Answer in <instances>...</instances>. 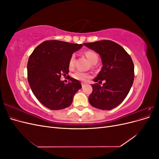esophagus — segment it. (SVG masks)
I'll return each instance as SVG.
<instances>
[{
  "instance_id": "34e87169",
  "label": "esophagus",
  "mask_w": 159,
  "mask_h": 159,
  "mask_svg": "<svg viewBox=\"0 0 159 159\" xmlns=\"http://www.w3.org/2000/svg\"><path fill=\"white\" fill-rule=\"evenodd\" d=\"M81 85H82V88H84V86L85 85V84H84V83H82V84H81Z\"/></svg>"
}]
</instances>
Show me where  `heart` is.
Listing matches in <instances>:
<instances>
[{
	"mask_svg": "<svg viewBox=\"0 0 159 159\" xmlns=\"http://www.w3.org/2000/svg\"><path fill=\"white\" fill-rule=\"evenodd\" d=\"M85 56L88 57L89 60L91 64H96L98 60V56L93 51H87L85 52ZM75 54H72L70 57V60H69V67L70 68H73L74 67V62H75ZM89 74L88 73H85V72L82 71H75V73L73 74V78L75 80H77L78 81H85L88 78H89Z\"/></svg>",
	"mask_w": 159,
	"mask_h": 159,
	"instance_id": "b5f03b06",
	"label": "heart"
}]
</instances>
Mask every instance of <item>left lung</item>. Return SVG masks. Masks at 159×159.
Masks as SVG:
<instances>
[{
  "label": "left lung",
  "mask_w": 159,
  "mask_h": 159,
  "mask_svg": "<svg viewBox=\"0 0 159 159\" xmlns=\"http://www.w3.org/2000/svg\"><path fill=\"white\" fill-rule=\"evenodd\" d=\"M84 46L99 54L102 68L93 79L100 84H92V93L89 102L93 107L111 110L121 104L128 95L134 81V64L128 53L122 46L111 40L84 43Z\"/></svg>",
  "instance_id": "8db88e82"
}]
</instances>
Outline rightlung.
Instances as JSON below:
<instances>
[{
    "mask_svg": "<svg viewBox=\"0 0 159 159\" xmlns=\"http://www.w3.org/2000/svg\"><path fill=\"white\" fill-rule=\"evenodd\" d=\"M82 44L60 40H47L38 45L27 64L28 81L39 102L52 110L69 107L74 96L81 88L78 80L70 78L65 84L61 75L68 74L69 60Z\"/></svg>",
    "mask_w": 159,
    "mask_h": 159,
    "instance_id": "1",
    "label": "right lung"
}]
</instances>
